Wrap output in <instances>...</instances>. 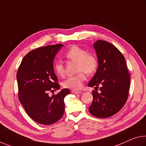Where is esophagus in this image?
Masks as SVG:
<instances>
[{
	"label": "esophagus",
	"mask_w": 146,
	"mask_h": 146,
	"mask_svg": "<svg viewBox=\"0 0 146 146\" xmlns=\"http://www.w3.org/2000/svg\"><path fill=\"white\" fill-rule=\"evenodd\" d=\"M71 92H72V93L74 94H80L82 93L81 91H76V90H72Z\"/></svg>",
	"instance_id": "esophagus-1"
}]
</instances>
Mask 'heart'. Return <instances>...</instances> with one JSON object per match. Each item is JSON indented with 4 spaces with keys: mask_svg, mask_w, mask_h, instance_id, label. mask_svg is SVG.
Returning a JSON list of instances; mask_svg holds the SVG:
<instances>
[{
    "mask_svg": "<svg viewBox=\"0 0 146 146\" xmlns=\"http://www.w3.org/2000/svg\"><path fill=\"white\" fill-rule=\"evenodd\" d=\"M65 56L69 60L77 62L76 71L78 72L73 77H69L62 83L65 88L79 90L86 80V75L95 73L98 69V60L96 55L87 52L84 48L77 45H73L65 53ZM55 73L60 77H64L66 73L62 62L58 61L54 65Z\"/></svg>",
    "mask_w": 146,
    "mask_h": 146,
    "instance_id": "b5f03b06",
    "label": "heart"
}]
</instances>
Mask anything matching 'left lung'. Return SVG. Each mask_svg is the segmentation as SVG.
Masks as SVG:
<instances>
[{"mask_svg":"<svg viewBox=\"0 0 146 146\" xmlns=\"http://www.w3.org/2000/svg\"><path fill=\"white\" fill-rule=\"evenodd\" d=\"M98 58V68L88 86L100 89L92 91L93 101L89 107L90 114L99 118H106L123 108L129 96L130 74L125 59L112 44L98 40L94 44Z\"/></svg>","mask_w":146,"mask_h":146,"instance_id":"8db88e82","label":"left lung"}]
</instances>
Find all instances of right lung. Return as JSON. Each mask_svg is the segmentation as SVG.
<instances>
[{
	"label": "right lung",
	"mask_w": 146,
	"mask_h": 146,
	"mask_svg": "<svg viewBox=\"0 0 146 146\" xmlns=\"http://www.w3.org/2000/svg\"><path fill=\"white\" fill-rule=\"evenodd\" d=\"M63 45L44 46L29 52L24 57L17 73L18 98L27 114L37 123L50 125L60 119L65 110L64 98L68 88L57 94L58 78L53 68L55 55Z\"/></svg>",
	"instance_id": "obj_1"
}]
</instances>
